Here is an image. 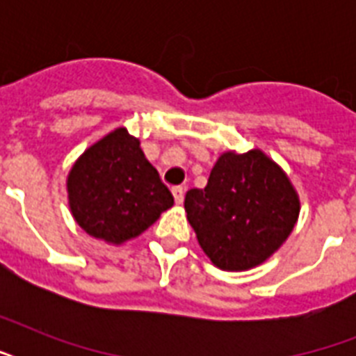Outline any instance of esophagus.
<instances>
[{
  "label": "esophagus",
  "instance_id": "34e87169",
  "mask_svg": "<svg viewBox=\"0 0 356 356\" xmlns=\"http://www.w3.org/2000/svg\"><path fill=\"white\" fill-rule=\"evenodd\" d=\"M172 194H173V200H175V203L177 205H181L184 201V190L181 188V186H175V188L172 190Z\"/></svg>",
  "mask_w": 356,
  "mask_h": 356
}]
</instances>
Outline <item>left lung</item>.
Instances as JSON below:
<instances>
[{
    "label": "left lung",
    "mask_w": 356,
    "mask_h": 356,
    "mask_svg": "<svg viewBox=\"0 0 356 356\" xmlns=\"http://www.w3.org/2000/svg\"><path fill=\"white\" fill-rule=\"evenodd\" d=\"M184 211L212 264L248 271L286 242L301 203L286 172L257 147L218 156L205 188L186 192Z\"/></svg>",
    "instance_id": "obj_1"
}]
</instances>
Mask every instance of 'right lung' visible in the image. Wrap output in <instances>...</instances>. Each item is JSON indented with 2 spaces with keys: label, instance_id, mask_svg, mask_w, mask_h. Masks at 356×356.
Listing matches in <instances>:
<instances>
[{
  "label": "right lung",
  "instance_id": "1",
  "mask_svg": "<svg viewBox=\"0 0 356 356\" xmlns=\"http://www.w3.org/2000/svg\"><path fill=\"white\" fill-rule=\"evenodd\" d=\"M68 207L88 236L108 245L140 236L173 205L140 140L116 127L86 147L66 177Z\"/></svg>",
  "mask_w": 356,
  "mask_h": 356
}]
</instances>
